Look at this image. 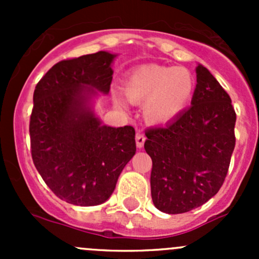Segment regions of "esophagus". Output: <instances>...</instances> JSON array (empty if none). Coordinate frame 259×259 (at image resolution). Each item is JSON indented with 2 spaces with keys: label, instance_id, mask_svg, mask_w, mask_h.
<instances>
[{
  "label": "esophagus",
  "instance_id": "esophagus-1",
  "mask_svg": "<svg viewBox=\"0 0 259 259\" xmlns=\"http://www.w3.org/2000/svg\"><path fill=\"white\" fill-rule=\"evenodd\" d=\"M135 142H137V146L138 148H143V146H144V143H145V137H144V134H143L142 132H138L137 133V135H135Z\"/></svg>",
  "mask_w": 259,
  "mask_h": 259
}]
</instances>
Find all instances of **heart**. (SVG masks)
<instances>
[{"label": "heart", "instance_id": "obj_1", "mask_svg": "<svg viewBox=\"0 0 259 259\" xmlns=\"http://www.w3.org/2000/svg\"><path fill=\"white\" fill-rule=\"evenodd\" d=\"M122 91L132 103H144L146 121L164 125L176 120L189 105L195 91V77L185 67L142 65L127 72ZM115 101L122 105L117 95Z\"/></svg>", "mask_w": 259, "mask_h": 259}]
</instances>
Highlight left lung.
I'll return each instance as SVG.
<instances>
[{
	"label": "left lung",
	"mask_w": 259,
	"mask_h": 259,
	"mask_svg": "<svg viewBox=\"0 0 259 259\" xmlns=\"http://www.w3.org/2000/svg\"><path fill=\"white\" fill-rule=\"evenodd\" d=\"M195 72L192 106L166 126L145 132L151 199L168 214L195 209L218 193L236 145L231 98L203 65Z\"/></svg>",
	"instance_id": "8db88e82"
}]
</instances>
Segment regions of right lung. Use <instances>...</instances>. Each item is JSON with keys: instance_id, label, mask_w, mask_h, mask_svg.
<instances>
[{"instance_id": "obj_1", "label": "right lung", "mask_w": 259, "mask_h": 259, "mask_svg": "<svg viewBox=\"0 0 259 259\" xmlns=\"http://www.w3.org/2000/svg\"><path fill=\"white\" fill-rule=\"evenodd\" d=\"M115 56L99 51L62 60L35 88L30 117L33 164L55 195L70 204L106 202L137 151L134 127L103 125L90 105L94 90H110Z\"/></svg>"}]
</instances>
